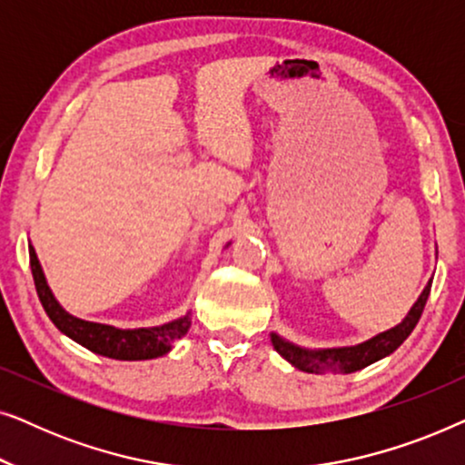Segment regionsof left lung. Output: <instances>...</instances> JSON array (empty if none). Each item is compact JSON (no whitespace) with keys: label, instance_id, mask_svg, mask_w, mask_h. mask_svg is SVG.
Returning a JSON list of instances; mask_svg holds the SVG:
<instances>
[{"label":"left lung","instance_id":"left-lung-1","mask_svg":"<svg viewBox=\"0 0 465 465\" xmlns=\"http://www.w3.org/2000/svg\"><path fill=\"white\" fill-rule=\"evenodd\" d=\"M431 290V282L425 285L421 296L417 298V302L412 304L409 315L404 317L402 323H398L396 328L387 330V332H381L372 336L371 341L360 342L355 347H341V349H322V351H309V349H301L292 342L283 341L282 336L275 332L271 334L272 347L277 349V353L290 361L292 366H296L298 371L311 372V374H330V372H355L361 371V368L374 364L385 355L396 351V349L402 345V342L409 339V334L415 330L419 317H421L425 302H428Z\"/></svg>","mask_w":465,"mask_h":465}]
</instances>
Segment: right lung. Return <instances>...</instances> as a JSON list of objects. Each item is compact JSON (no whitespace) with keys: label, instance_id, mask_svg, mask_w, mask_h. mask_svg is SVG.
<instances>
[{"label":"right lung","instance_id":"right-lung-1","mask_svg":"<svg viewBox=\"0 0 465 465\" xmlns=\"http://www.w3.org/2000/svg\"><path fill=\"white\" fill-rule=\"evenodd\" d=\"M29 264L31 272H34V282L37 296L44 311H46L50 320L63 334L69 339L80 342L88 351L105 355L112 360H152L161 358V355L169 353L175 341H180L190 328V313H186L180 320L164 323V326L156 328H137V330H120L114 326H105V323L84 322L78 317L69 315L65 309L56 302V298L50 292L46 277L40 266V260L35 256V250L29 245Z\"/></svg>","mask_w":465,"mask_h":465}]
</instances>
